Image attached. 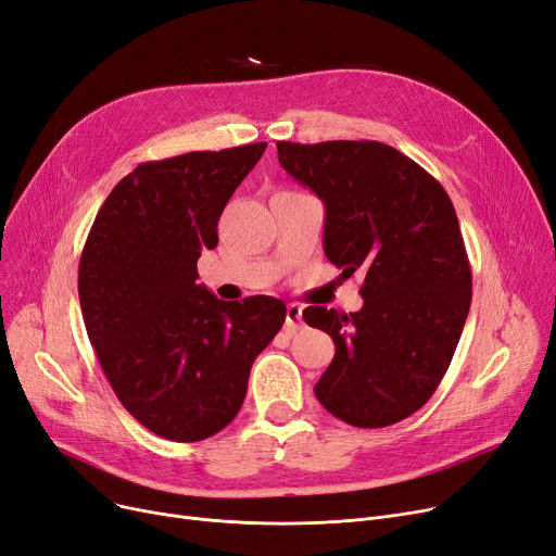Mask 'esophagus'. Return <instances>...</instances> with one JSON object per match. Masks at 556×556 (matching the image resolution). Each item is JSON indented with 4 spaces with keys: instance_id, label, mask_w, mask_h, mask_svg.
Listing matches in <instances>:
<instances>
[{
    "instance_id": "esophagus-1",
    "label": "esophagus",
    "mask_w": 556,
    "mask_h": 556,
    "mask_svg": "<svg viewBox=\"0 0 556 556\" xmlns=\"http://www.w3.org/2000/svg\"><path fill=\"white\" fill-rule=\"evenodd\" d=\"M302 325V306L300 304H288L286 308V331L295 333Z\"/></svg>"
}]
</instances>
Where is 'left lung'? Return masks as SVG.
Listing matches in <instances>:
<instances>
[{
	"label": "left lung",
	"mask_w": 556,
	"mask_h": 556,
	"mask_svg": "<svg viewBox=\"0 0 556 556\" xmlns=\"http://www.w3.org/2000/svg\"><path fill=\"white\" fill-rule=\"evenodd\" d=\"M283 170L325 204V254L343 277L364 275L356 313L304 308L336 354L313 386L331 416L389 427L416 414L462 338L472 273L445 188L377 140L277 142Z\"/></svg>",
	"instance_id": "left-lung-1"
}]
</instances>
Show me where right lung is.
Wrapping results in <instances>:
<instances>
[{
	"mask_svg": "<svg viewBox=\"0 0 556 556\" xmlns=\"http://www.w3.org/2000/svg\"><path fill=\"white\" fill-rule=\"evenodd\" d=\"M268 142L140 163L98 211L79 261V302L100 366L156 437L195 443L243 406L254 358L286 320L281 300L223 302L198 283L202 250Z\"/></svg>",
	"mask_w": 556,
	"mask_h": 556,
	"instance_id": "right-lung-1",
	"label": "right lung"
}]
</instances>
